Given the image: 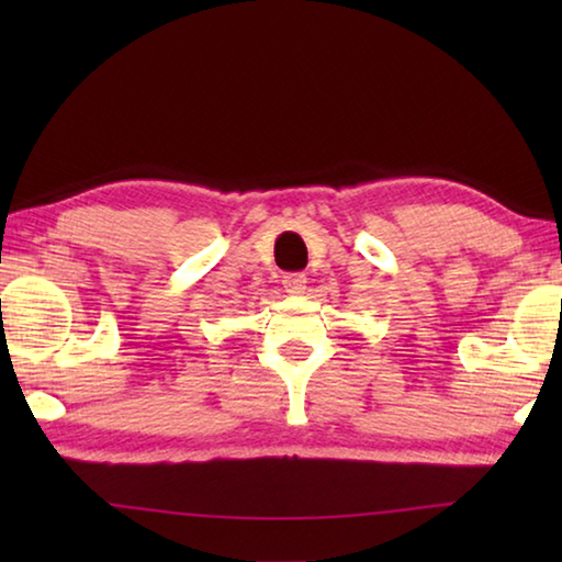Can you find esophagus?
Wrapping results in <instances>:
<instances>
[{"label": "esophagus", "mask_w": 562, "mask_h": 562, "mask_svg": "<svg viewBox=\"0 0 562 562\" xmlns=\"http://www.w3.org/2000/svg\"><path fill=\"white\" fill-rule=\"evenodd\" d=\"M282 288L288 290L290 294H302L304 290H307V278H304L302 272L284 274V278H282Z\"/></svg>", "instance_id": "obj_1"}]
</instances>
